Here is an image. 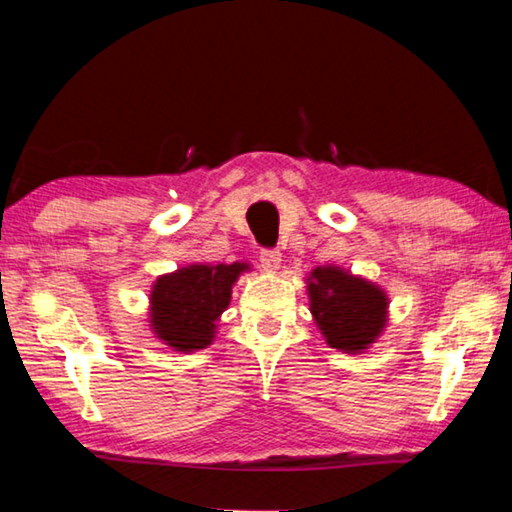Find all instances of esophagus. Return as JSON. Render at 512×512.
I'll return each instance as SVG.
<instances>
[{"label": "esophagus", "mask_w": 512, "mask_h": 512, "mask_svg": "<svg viewBox=\"0 0 512 512\" xmlns=\"http://www.w3.org/2000/svg\"><path fill=\"white\" fill-rule=\"evenodd\" d=\"M259 262H262L264 271L278 273V269H280V262H282V255L278 253V250L266 248V250H262V253H259Z\"/></svg>", "instance_id": "esophagus-1"}]
</instances>
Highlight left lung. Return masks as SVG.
<instances>
[{
	"label": "left lung",
	"instance_id": "left-lung-1",
	"mask_svg": "<svg viewBox=\"0 0 512 512\" xmlns=\"http://www.w3.org/2000/svg\"><path fill=\"white\" fill-rule=\"evenodd\" d=\"M308 294L319 331L340 352H363L384 331L388 299L368 280L338 266H317L308 278Z\"/></svg>",
	"mask_w": 512,
	"mask_h": 512
}]
</instances>
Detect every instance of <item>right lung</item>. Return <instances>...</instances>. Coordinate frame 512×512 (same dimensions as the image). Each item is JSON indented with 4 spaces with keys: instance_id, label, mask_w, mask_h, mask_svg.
Here are the masks:
<instances>
[{
    "instance_id": "add662e5",
    "label": "right lung",
    "mask_w": 512,
    "mask_h": 512,
    "mask_svg": "<svg viewBox=\"0 0 512 512\" xmlns=\"http://www.w3.org/2000/svg\"><path fill=\"white\" fill-rule=\"evenodd\" d=\"M248 264H190L160 276L151 289V329L177 352H195L216 338L232 285Z\"/></svg>"
}]
</instances>
